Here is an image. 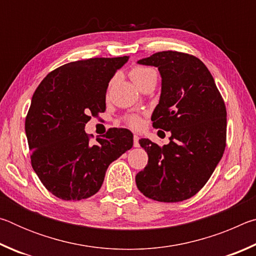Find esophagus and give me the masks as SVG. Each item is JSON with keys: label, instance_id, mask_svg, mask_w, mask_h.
I'll return each mask as SVG.
<instances>
[{"label": "esophagus", "instance_id": "34e87169", "mask_svg": "<svg viewBox=\"0 0 256 256\" xmlns=\"http://www.w3.org/2000/svg\"><path fill=\"white\" fill-rule=\"evenodd\" d=\"M133 146H136V148L140 146V144H138V136H136V134H134V136H133Z\"/></svg>", "mask_w": 256, "mask_h": 256}]
</instances>
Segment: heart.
<instances>
[{
	"label": "heart",
	"instance_id": "1",
	"mask_svg": "<svg viewBox=\"0 0 256 256\" xmlns=\"http://www.w3.org/2000/svg\"><path fill=\"white\" fill-rule=\"evenodd\" d=\"M154 74L156 76V72L152 70V68H148L136 66L131 71V78L134 84H138L140 80ZM128 123L131 124L132 126H138V125L140 124V120H138V116H131V118H128Z\"/></svg>",
	"mask_w": 256,
	"mask_h": 256
}]
</instances>
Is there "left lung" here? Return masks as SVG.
I'll list each match as a JSON object with an SVG mask.
<instances>
[{
  "label": "left lung",
  "instance_id": "8db88e82",
  "mask_svg": "<svg viewBox=\"0 0 256 256\" xmlns=\"http://www.w3.org/2000/svg\"><path fill=\"white\" fill-rule=\"evenodd\" d=\"M138 64L158 68L159 104L152 126L170 131V142L160 146L149 138L138 144L148 164L138 172V190L159 202L188 200L214 172L226 148L227 112L214 76L202 60L180 52H159Z\"/></svg>",
  "mask_w": 256,
  "mask_h": 256
}]
</instances>
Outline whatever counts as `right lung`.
Wrapping results in <instances>:
<instances>
[{"label":"right lung","mask_w":256,"mask_h":256,"mask_svg":"<svg viewBox=\"0 0 256 256\" xmlns=\"http://www.w3.org/2000/svg\"><path fill=\"white\" fill-rule=\"evenodd\" d=\"M128 60L94 58L71 62L47 74L34 92L26 118V136L34 172L52 194L82 200L96 194L110 164L132 148L133 134L110 128L90 142L84 126L106 110V92Z\"/></svg>","instance_id":"1"}]
</instances>
